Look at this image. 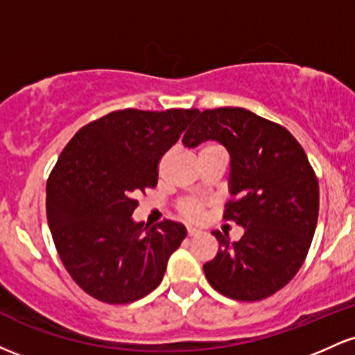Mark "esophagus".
I'll return each instance as SVG.
<instances>
[{"mask_svg": "<svg viewBox=\"0 0 355 355\" xmlns=\"http://www.w3.org/2000/svg\"><path fill=\"white\" fill-rule=\"evenodd\" d=\"M187 234H189V237H195V235L200 234V230L197 229H191V227H189V230H187Z\"/></svg>", "mask_w": 355, "mask_h": 355, "instance_id": "obj_1", "label": "esophagus"}]
</instances>
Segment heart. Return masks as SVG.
Instances as JSON below:
<instances>
[{"label": "heart", "instance_id": "b5f03b06", "mask_svg": "<svg viewBox=\"0 0 355 355\" xmlns=\"http://www.w3.org/2000/svg\"><path fill=\"white\" fill-rule=\"evenodd\" d=\"M214 146H218V145H205L203 146V150L214 148ZM178 211H180L183 217L189 218V220H200L203 215V205L198 200L187 198V200H182L180 203H178Z\"/></svg>", "mask_w": 355, "mask_h": 355}]
</instances>
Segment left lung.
Instances as JSON below:
<instances>
[{
    "mask_svg": "<svg viewBox=\"0 0 355 355\" xmlns=\"http://www.w3.org/2000/svg\"><path fill=\"white\" fill-rule=\"evenodd\" d=\"M217 140L230 153L232 200L223 218L245 234L214 230L218 254L203 266L215 291L255 302L285 287L302 267L319 217V182L299 141L282 125L245 108L198 112L183 137L195 148Z\"/></svg>",
    "mask_w": 355,
    "mask_h": 355,
    "instance_id": "left-lung-1",
    "label": "left lung"
}]
</instances>
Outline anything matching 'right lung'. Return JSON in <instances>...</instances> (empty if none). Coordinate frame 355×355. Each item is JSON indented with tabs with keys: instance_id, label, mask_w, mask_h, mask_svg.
<instances>
[{
	"instance_id": "1",
	"label": "right lung",
	"mask_w": 355,
	"mask_h": 355,
	"mask_svg": "<svg viewBox=\"0 0 355 355\" xmlns=\"http://www.w3.org/2000/svg\"><path fill=\"white\" fill-rule=\"evenodd\" d=\"M198 110L126 108L85 125L46 183L53 242L71 279L96 300L130 304L155 291L187 237L178 222L132 217L137 195L158 182V162Z\"/></svg>"
}]
</instances>
